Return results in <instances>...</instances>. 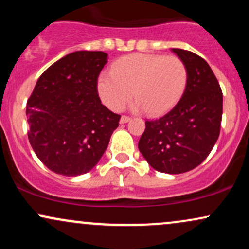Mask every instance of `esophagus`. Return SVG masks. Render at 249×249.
I'll use <instances>...</instances> for the list:
<instances>
[{"label": "esophagus", "mask_w": 249, "mask_h": 249, "mask_svg": "<svg viewBox=\"0 0 249 249\" xmlns=\"http://www.w3.org/2000/svg\"><path fill=\"white\" fill-rule=\"evenodd\" d=\"M130 121H131V117H128V116H122L121 117V124H125V123H127Z\"/></svg>", "instance_id": "esophagus-1"}]
</instances>
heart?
Returning a JSON list of instances; mask_svg holds the SVG:
<instances>
[{
	"label": "heart",
	"instance_id": "obj_1",
	"mask_svg": "<svg viewBox=\"0 0 249 249\" xmlns=\"http://www.w3.org/2000/svg\"><path fill=\"white\" fill-rule=\"evenodd\" d=\"M188 72L178 56L132 53L123 57L112 72H102L97 90L102 102L121 111L133 97L134 108L161 116L176 107L187 85Z\"/></svg>",
	"mask_w": 249,
	"mask_h": 249
}]
</instances>
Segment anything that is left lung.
Wrapping results in <instances>:
<instances>
[{
  "instance_id": "8db88e82",
  "label": "left lung",
  "mask_w": 249,
  "mask_h": 249,
  "mask_svg": "<svg viewBox=\"0 0 249 249\" xmlns=\"http://www.w3.org/2000/svg\"><path fill=\"white\" fill-rule=\"evenodd\" d=\"M172 51L187 68L186 89L170 112L145 122L138 147L154 170L179 174L201 164L218 141L222 91L204 58L187 50Z\"/></svg>"
}]
</instances>
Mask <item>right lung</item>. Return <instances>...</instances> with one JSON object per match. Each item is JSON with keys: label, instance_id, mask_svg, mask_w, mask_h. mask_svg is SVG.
<instances>
[{"label": "right lung", "instance_id": "right-lung-1", "mask_svg": "<svg viewBox=\"0 0 249 249\" xmlns=\"http://www.w3.org/2000/svg\"><path fill=\"white\" fill-rule=\"evenodd\" d=\"M107 53L75 51L53 63L27 103L28 138L49 170L81 176L96 166L121 116L102 104L97 81Z\"/></svg>", "mask_w": 249, "mask_h": 249}]
</instances>
